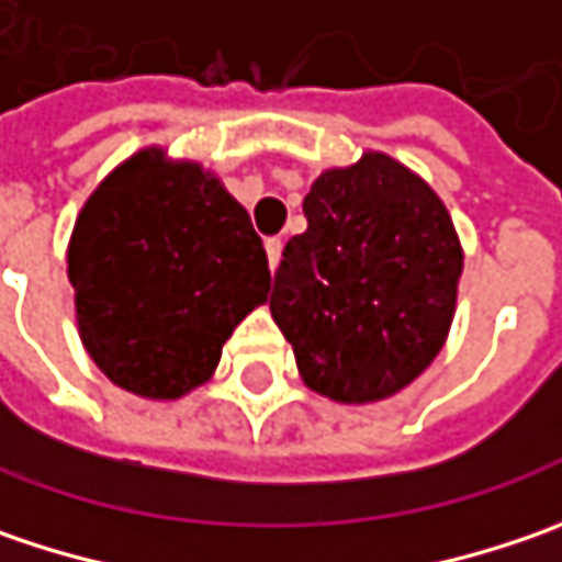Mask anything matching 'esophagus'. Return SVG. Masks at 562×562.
Masks as SVG:
<instances>
[{"label": "esophagus", "mask_w": 562, "mask_h": 562, "mask_svg": "<svg viewBox=\"0 0 562 562\" xmlns=\"http://www.w3.org/2000/svg\"><path fill=\"white\" fill-rule=\"evenodd\" d=\"M263 248H267L270 270H277V267H280V257H282V241L280 238H267V241H263Z\"/></svg>", "instance_id": "esophagus-1"}]
</instances>
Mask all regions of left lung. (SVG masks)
Listing matches in <instances>:
<instances>
[{
	"label": "left lung",
	"instance_id": "obj_1",
	"mask_svg": "<svg viewBox=\"0 0 562 562\" xmlns=\"http://www.w3.org/2000/svg\"><path fill=\"white\" fill-rule=\"evenodd\" d=\"M302 207L307 229L285 241L270 314L314 393L380 403L447 342L462 277L456 226L425 179L378 150L321 172Z\"/></svg>",
	"mask_w": 562,
	"mask_h": 562
}]
</instances>
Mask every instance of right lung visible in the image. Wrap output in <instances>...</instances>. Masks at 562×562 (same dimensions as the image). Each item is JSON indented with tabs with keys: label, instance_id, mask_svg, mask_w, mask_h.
Wrapping results in <instances>:
<instances>
[{
	"label": "right lung",
	"instance_id": "obj_1",
	"mask_svg": "<svg viewBox=\"0 0 562 562\" xmlns=\"http://www.w3.org/2000/svg\"><path fill=\"white\" fill-rule=\"evenodd\" d=\"M68 282L93 364L135 396L179 400L267 302L270 267L248 210L213 172L147 147L87 198Z\"/></svg>",
	"mask_w": 562,
	"mask_h": 562
}]
</instances>
